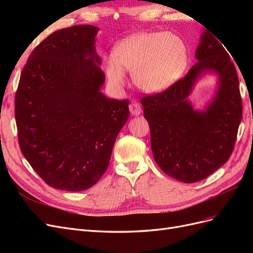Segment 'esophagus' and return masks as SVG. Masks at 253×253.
Segmentation results:
<instances>
[{
  "mask_svg": "<svg viewBox=\"0 0 253 253\" xmlns=\"http://www.w3.org/2000/svg\"><path fill=\"white\" fill-rule=\"evenodd\" d=\"M129 112L133 115V116H138V115L141 114V106L139 103L133 102L129 104Z\"/></svg>",
  "mask_w": 253,
  "mask_h": 253,
  "instance_id": "1",
  "label": "esophagus"
}]
</instances>
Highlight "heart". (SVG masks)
<instances>
[{"mask_svg":"<svg viewBox=\"0 0 253 253\" xmlns=\"http://www.w3.org/2000/svg\"><path fill=\"white\" fill-rule=\"evenodd\" d=\"M187 45L171 33H142L126 38L103 59V70L112 86L126 84V73H132L135 85L155 94L177 81L188 65Z\"/></svg>","mask_w":253,"mask_h":253,"instance_id":"heart-1","label":"heart"}]
</instances>
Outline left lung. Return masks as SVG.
<instances>
[{
	"instance_id": "1",
	"label": "left lung",
	"mask_w": 253,
	"mask_h": 253,
	"mask_svg": "<svg viewBox=\"0 0 253 253\" xmlns=\"http://www.w3.org/2000/svg\"><path fill=\"white\" fill-rule=\"evenodd\" d=\"M220 43L204 30L195 51L198 62L186 77L141 100L155 162L166 174L182 182L208 177L227 162L234 148L242 98L236 70ZM206 73L218 77L217 90L204 110L194 109L188 96Z\"/></svg>"
}]
</instances>
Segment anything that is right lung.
Returning a JSON list of instances; mask_svg holds the SVG:
<instances>
[{"label":"right lung","mask_w":253,"mask_h":253,"mask_svg":"<svg viewBox=\"0 0 253 253\" xmlns=\"http://www.w3.org/2000/svg\"><path fill=\"white\" fill-rule=\"evenodd\" d=\"M99 28L57 30L30 53L14 99L22 154L48 186L86 190L110 164L128 119V100L101 93L105 77L96 52Z\"/></svg>","instance_id":"add662e5"}]
</instances>
